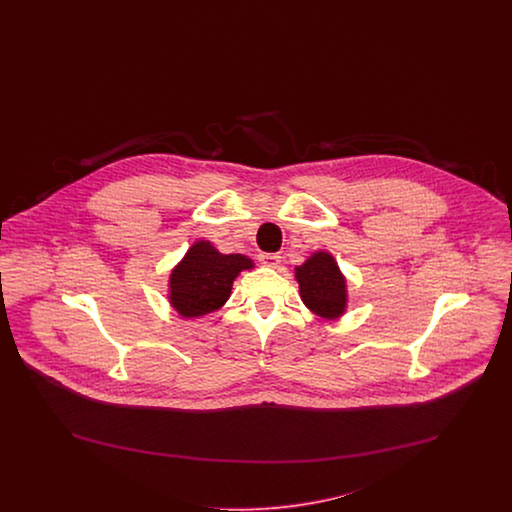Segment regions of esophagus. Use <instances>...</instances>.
<instances>
[{"mask_svg":"<svg viewBox=\"0 0 512 512\" xmlns=\"http://www.w3.org/2000/svg\"><path fill=\"white\" fill-rule=\"evenodd\" d=\"M280 255H276V253H263L261 257H259V261H261V265H265V267L276 268L280 265Z\"/></svg>","mask_w":512,"mask_h":512,"instance_id":"1","label":"esophagus"}]
</instances>
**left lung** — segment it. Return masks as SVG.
Returning a JSON list of instances; mask_svg holds the SVG:
<instances>
[{
	"instance_id": "1",
	"label": "left lung",
	"mask_w": 512,
	"mask_h": 512,
	"mask_svg": "<svg viewBox=\"0 0 512 512\" xmlns=\"http://www.w3.org/2000/svg\"><path fill=\"white\" fill-rule=\"evenodd\" d=\"M295 280L301 301L318 317L334 320L345 313V276L328 251H317L301 267H295Z\"/></svg>"
}]
</instances>
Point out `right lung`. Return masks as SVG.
<instances>
[{
	"label": "right lung",
	"instance_id": "obj_1",
	"mask_svg": "<svg viewBox=\"0 0 512 512\" xmlns=\"http://www.w3.org/2000/svg\"><path fill=\"white\" fill-rule=\"evenodd\" d=\"M253 261L240 253L222 255L211 242H195L184 259L172 268L169 301L184 318H197L220 309L232 292V284Z\"/></svg>",
	"mask_w": 512,
	"mask_h": 512
}]
</instances>
